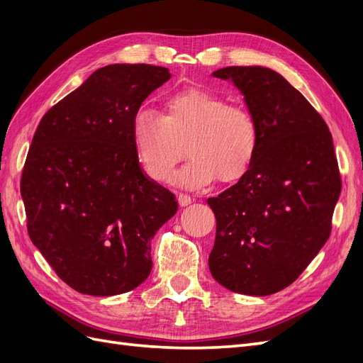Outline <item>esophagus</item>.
<instances>
[{"mask_svg":"<svg viewBox=\"0 0 363 363\" xmlns=\"http://www.w3.org/2000/svg\"><path fill=\"white\" fill-rule=\"evenodd\" d=\"M192 201H194V200L191 199V195H188V194H179V203H180L182 207L191 204Z\"/></svg>","mask_w":363,"mask_h":363,"instance_id":"esophagus-1","label":"esophagus"}]
</instances>
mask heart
<instances>
[{
    "label": "heart",
    "mask_w": 363,
    "mask_h": 363,
    "mask_svg": "<svg viewBox=\"0 0 363 363\" xmlns=\"http://www.w3.org/2000/svg\"><path fill=\"white\" fill-rule=\"evenodd\" d=\"M131 136L142 169L157 183L171 180L186 145L192 159L174 182L191 189L245 177L259 150V127L248 108L204 89L168 96L163 113L139 108Z\"/></svg>",
    "instance_id": "b5f03b06"
}]
</instances>
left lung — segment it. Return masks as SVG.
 <instances>
[{"instance_id": "1", "label": "left lung", "mask_w": 363, "mask_h": 363, "mask_svg": "<svg viewBox=\"0 0 363 363\" xmlns=\"http://www.w3.org/2000/svg\"><path fill=\"white\" fill-rule=\"evenodd\" d=\"M213 75L244 94L259 150L245 177L207 200L216 218L208 268L230 291L271 295L298 279L330 236L342 188L332 133L276 71L228 67Z\"/></svg>"}]
</instances>
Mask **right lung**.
Instances as JSON below:
<instances>
[{"label": "right lung", "mask_w": 363, "mask_h": 363, "mask_svg": "<svg viewBox=\"0 0 363 363\" xmlns=\"http://www.w3.org/2000/svg\"><path fill=\"white\" fill-rule=\"evenodd\" d=\"M169 79L145 63L96 69L33 136L21 175L27 232L77 292L124 294L150 276L151 239L179 206L142 172L131 121Z\"/></svg>", "instance_id": "obj_1"}]
</instances>
